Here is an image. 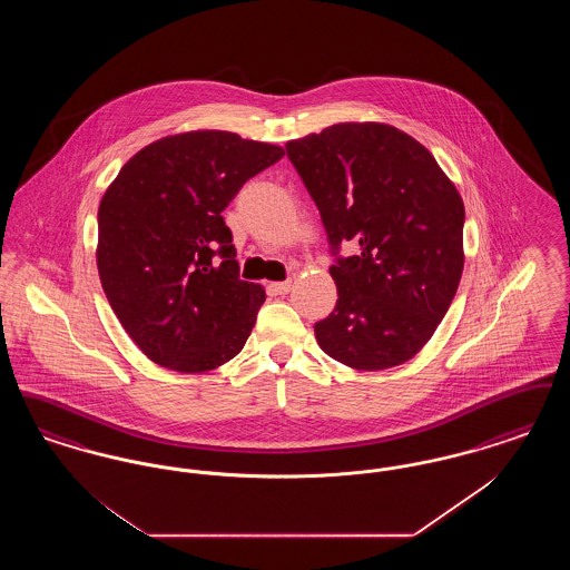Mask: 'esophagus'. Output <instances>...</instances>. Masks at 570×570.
Listing matches in <instances>:
<instances>
[{
	"mask_svg": "<svg viewBox=\"0 0 570 570\" xmlns=\"http://www.w3.org/2000/svg\"><path fill=\"white\" fill-rule=\"evenodd\" d=\"M272 291L275 295H288L291 293V282L286 279V282H275L272 284Z\"/></svg>",
	"mask_w": 570,
	"mask_h": 570,
	"instance_id": "obj_1",
	"label": "esophagus"
}]
</instances>
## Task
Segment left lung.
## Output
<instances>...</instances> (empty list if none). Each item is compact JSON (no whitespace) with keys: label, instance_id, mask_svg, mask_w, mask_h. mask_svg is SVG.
<instances>
[{"label":"left lung","instance_id":"1","mask_svg":"<svg viewBox=\"0 0 570 570\" xmlns=\"http://www.w3.org/2000/svg\"><path fill=\"white\" fill-rule=\"evenodd\" d=\"M335 256L318 346L354 370L406 363L434 335L463 272V203L434 156L386 124H335L286 142ZM353 257H340L341 244Z\"/></svg>","mask_w":570,"mask_h":570}]
</instances>
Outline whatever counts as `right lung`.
Wrapping results in <instances>:
<instances>
[{
    "mask_svg": "<svg viewBox=\"0 0 570 570\" xmlns=\"http://www.w3.org/2000/svg\"><path fill=\"white\" fill-rule=\"evenodd\" d=\"M284 149L235 132L166 136L132 156L98 209V273L110 307L154 363L216 370L242 348L265 291L239 277L222 212Z\"/></svg>",
    "mask_w": 570,
    "mask_h": 570,
    "instance_id": "1",
    "label": "right lung"
}]
</instances>
